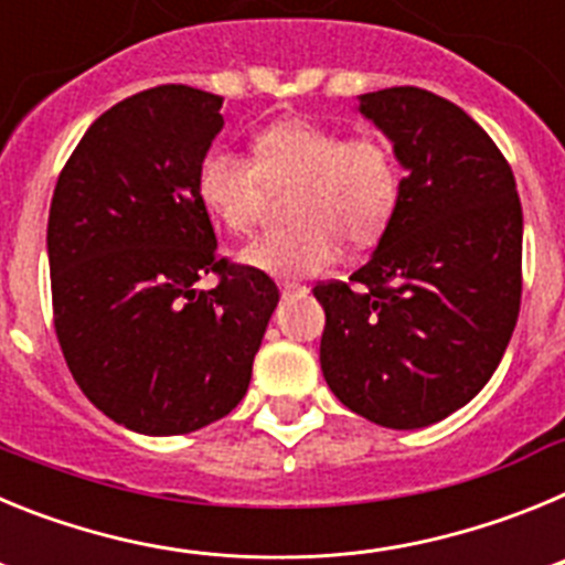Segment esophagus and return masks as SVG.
<instances>
[{"instance_id": "esophagus-1", "label": "esophagus", "mask_w": 565, "mask_h": 565, "mask_svg": "<svg viewBox=\"0 0 565 565\" xmlns=\"http://www.w3.org/2000/svg\"><path fill=\"white\" fill-rule=\"evenodd\" d=\"M279 291H282V299H288V297H306L308 288L297 286V282H282V288H279Z\"/></svg>"}]
</instances>
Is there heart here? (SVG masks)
Segmentation results:
<instances>
[{
	"label": "heart",
	"instance_id": "obj_1",
	"mask_svg": "<svg viewBox=\"0 0 565 565\" xmlns=\"http://www.w3.org/2000/svg\"><path fill=\"white\" fill-rule=\"evenodd\" d=\"M294 228L268 232L248 243L239 259L271 277L326 271L342 239L364 248L376 243L398 209L402 169L379 135L344 138L308 118H286L259 129L254 161L228 149H209L198 163L194 189L212 221L234 234L257 226L271 189L294 186Z\"/></svg>",
	"mask_w": 565,
	"mask_h": 565
}]
</instances>
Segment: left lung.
<instances>
[{
	"label": "left lung",
	"mask_w": 565,
	"mask_h": 565,
	"mask_svg": "<svg viewBox=\"0 0 565 565\" xmlns=\"http://www.w3.org/2000/svg\"><path fill=\"white\" fill-rule=\"evenodd\" d=\"M393 141L402 198L351 282H319V362L333 396L391 430L427 427L478 396L521 311L515 174L461 107L422 87L359 96Z\"/></svg>",
	"instance_id": "obj_1"
}]
</instances>
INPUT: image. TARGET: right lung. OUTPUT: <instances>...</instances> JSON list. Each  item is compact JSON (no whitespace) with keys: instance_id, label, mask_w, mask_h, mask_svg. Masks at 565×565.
I'll return each mask as SVG.
<instances>
[{"instance_id":"obj_1","label":"right lung","mask_w":565,"mask_h":565,"mask_svg":"<svg viewBox=\"0 0 565 565\" xmlns=\"http://www.w3.org/2000/svg\"><path fill=\"white\" fill-rule=\"evenodd\" d=\"M223 98L161 84L109 107L58 174L47 221L53 326L64 362L104 416L183 436L246 396L279 291L217 257L198 163ZM206 273L218 286L201 292Z\"/></svg>"}]
</instances>
